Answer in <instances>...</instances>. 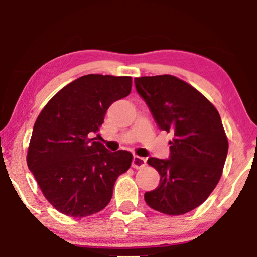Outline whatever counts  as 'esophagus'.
<instances>
[{"label":"esophagus","instance_id":"1","mask_svg":"<svg viewBox=\"0 0 257 257\" xmlns=\"http://www.w3.org/2000/svg\"><path fill=\"white\" fill-rule=\"evenodd\" d=\"M146 165V159L143 157L133 156L132 158V167L135 168H142Z\"/></svg>","mask_w":257,"mask_h":257}]
</instances>
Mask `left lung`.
<instances>
[{
  "label": "left lung",
  "instance_id": "left-lung-1",
  "mask_svg": "<svg viewBox=\"0 0 257 257\" xmlns=\"http://www.w3.org/2000/svg\"><path fill=\"white\" fill-rule=\"evenodd\" d=\"M135 84L158 127L174 135L168 159L147 160L160 182L144 199L151 208L168 215L191 212L208 198L222 174L228 140L219 112L174 76L139 77Z\"/></svg>",
  "mask_w": 257,
  "mask_h": 257
}]
</instances>
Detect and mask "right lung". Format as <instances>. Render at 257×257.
Returning <instances> with one entry per match:
<instances>
[{
  "instance_id": "right-lung-1",
  "label": "right lung",
  "mask_w": 257,
  "mask_h": 257,
  "mask_svg": "<svg viewBox=\"0 0 257 257\" xmlns=\"http://www.w3.org/2000/svg\"><path fill=\"white\" fill-rule=\"evenodd\" d=\"M131 77L86 75L51 98L34 125L28 167L45 199L72 217L108 205L119 175L131 166L127 151L111 152L91 138L112 103L131 92Z\"/></svg>"
}]
</instances>
